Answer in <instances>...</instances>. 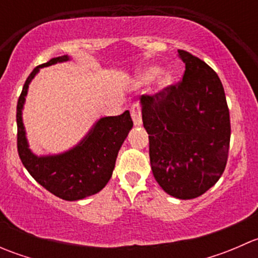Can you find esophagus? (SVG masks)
Returning a JSON list of instances; mask_svg holds the SVG:
<instances>
[{
    "instance_id": "esophagus-1",
    "label": "esophagus",
    "mask_w": 258,
    "mask_h": 258,
    "mask_svg": "<svg viewBox=\"0 0 258 258\" xmlns=\"http://www.w3.org/2000/svg\"><path fill=\"white\" fill-rule=\"evenodd\" d=\"M131 116L134 119L135 126H141L142 118H141V105L139 102H135L131 106Z\"/></svg>"
}]
</instances>
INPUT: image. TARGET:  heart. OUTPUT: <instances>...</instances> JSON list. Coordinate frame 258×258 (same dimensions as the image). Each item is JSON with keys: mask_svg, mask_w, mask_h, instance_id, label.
I'll use <instances>...</instances> for the list:
<instances>
[{"mask_svg": "<svg viewBox=\"0 0 258 258\" xmlns=\"http://www.w3.org/2000/svg\"><path fill=\"white\" fill-rule=\"evenodd\" d=\"M158 74H160V69H157V67H151V69H148L147 71L145 72V80L146 81L153 80ZM171 83H172V77H171L170 75H163V76L161 77L160 86L162 88L168 87Z\"/></svg>", "mask_w": 258, "mask_h": 258, "instance_id": "b5f03b06", "label": "heart"}]
</instances>
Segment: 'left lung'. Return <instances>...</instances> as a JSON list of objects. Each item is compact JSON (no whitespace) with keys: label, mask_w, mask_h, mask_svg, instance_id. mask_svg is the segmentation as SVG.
I'll return each mask as SVG.
<instances>
[{"label":"left lung","mask_w":258,"mask_h":258,"mask_svg":"<svg viewBox=\"0 0 258 258\" xmlns=\"http://www.w3.org/2000/svg\"><path fill=\"white\" fill-rule=\"evenodd\" d=\"M178 56L186 64L181 82L140 100L156 181L171 196L191 200L225 171L230 111L217 74L189 52L178 49Z\"/></svg>","instance_id":"1"}]
</instances>
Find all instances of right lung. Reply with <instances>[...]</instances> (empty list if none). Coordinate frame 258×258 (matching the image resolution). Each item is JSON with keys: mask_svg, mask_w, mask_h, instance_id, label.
<instances>
[{"mask_svg": "<svg viewBox=\"0 0 258 258\" xmlns=\"http://www.w3.org/2000/svg\"><path fill=\"white\" fill-rule=\"evenodd\" d=\"M69 59L67 54L51 58L36 67L26 80L17 102V150L26 170L41 186L59 199L77 201L100 192L110 181L119 148L134 122L128 111L119 116L102 117L71 150L58 155H35L28 147L22 122L28 85L40 69Z\"/></svg>", "mask_w": 258, "mask_h": 258, "instance_id": "1", "label": "right lung"}]
</instances>
